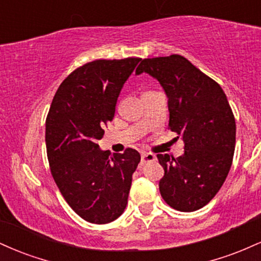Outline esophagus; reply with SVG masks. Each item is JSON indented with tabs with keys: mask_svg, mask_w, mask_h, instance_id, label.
Masks as SVG:
<instances>
[{
	"mask_svg": "<svg viewBox=\"0 0 261 261\" xmlns=\"http://www.w3.org/2000/svg\"><path fill=\"white\" fill-rule=\"evenodd\" d=\"M155 161V155L153 153H142L141 154V163H146V162Z\"/></svg>",
	"mask_w": 261,
	"mask_h": 261,
	"instance_id": "esophagus-1",
	"label": "esophagus"
}]
</instances>
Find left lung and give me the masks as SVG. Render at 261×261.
I'll list each match as a JSON object with an SVG mask.
<instances>
[{"instance_id":"1","label":"left lung","mask_w":261,"mask_h":261,"mask_svg":"<svg viewBox=\"0 0 261 261\" xmlns=\"http://www.w3.org/2000/svg\"><path fill=\"white\" fill-rule=\"evenodd\" d=\"M158 80L168 97V128L184 141V154H157L164 169L160 191L170 207L193 212L218 193L232 166L236 119L223 89L180 55L145 59L136 74Z\"/></svg>"}]
</instances>
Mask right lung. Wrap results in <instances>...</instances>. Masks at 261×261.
<instances>
[{
  "label": "right lung",
  "mask_w": 261,
  "mask_h": 261,
  "mask_svg": "<svg viewBox=\"0 0 261 261\" xmlns=\"http://www.w3.org/2000/svg\"><path fill=\"white\" fill-rule=\"evenodd\" d=\"M140 61L95 60L80 66L60 85L47 113L45 142L51 175L66 202L87 222H112L127 205L141 155L126 148L112 157L97 142Z\"/></svg>",
  "instance_id": "right-lung-1"
}]
</instances>
